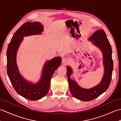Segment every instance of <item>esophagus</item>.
<instances>
[{
    "mask_svg": "<svg viewBox=\"0 0 121 121\" xmlns=\"http://www.w3.org/2000/svg\"><path fill=\"white\" fill-rule=\"evenodd\" d=\"M62 62L64 64V65H67V64L69 63V60L67 58H64L62 59Z\"/></svg>",
    "mask_w": 121,
    "mask_h": 121,
    "instance_id": "1",
    "label": "esophagus"
}]
</instances>
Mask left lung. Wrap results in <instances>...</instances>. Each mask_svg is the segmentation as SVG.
I'll list each match as a JSON object with an SVG mask.
<instances>
[{"label": "left lung", "instance_id": "obj_1", "mask_svg": "<svg viewBox=\"0 0 121 121\" xmlns=\"http://www.w3.org/2000/svg\"><path fill=\"white\" fill-rule=\"evenodd\" d=\"M93 43L100 48L104 55V74L102 81L98 85L87 89L79 87L75 81L70 78L72 73L71 69L67 67V76L70 91L74 97L82 101H91L106 91L110 86L112 79L113 62L112 58V48L108 39L106 33L103 30H97L89 38Z\"/></svg>", "mask_w": 121, "mask_h": 121}]
</instances>
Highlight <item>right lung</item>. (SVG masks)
<instances>
[{
  "label": "right lung",
  "mask_w": 121,
  "mask_h": 121,
  "mask_svg": "<svg viewBox=\"0 0 121 121\" xmlns=\"http://www.w3.org/2000/svg\"><path fill=\"white\" fill-rule=\"evenodd\" d=\"M43 30V25L39 22L25 23L14 34L7 51V71L13 87L17 94L32 101L40 99L47 94L53 74L61 63L60 57H56L48 61L43 68L42 78L35 85L27 82L20 75L15 60L17 50L23 37L41 34Z\"/></svg>",
  "instance_id": "obj_1"
}]
</instances>
